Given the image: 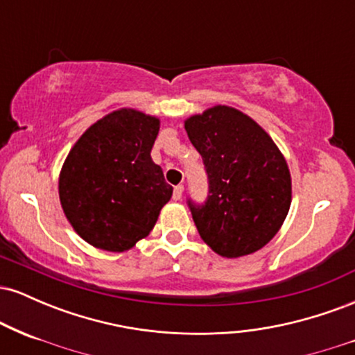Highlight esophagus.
Returning <instances> with one entry per match:
<instances>
[{
  "label": "esophagus",
  "instance_id": "34e87169",
  "mask_svg": "<svg viewBox=\"0 0 355 355\" xmlns=\"http://www.w3.org/2000/svg\"><path fill=\"white\" fill-rule=\"evenodd\" d=\"M183 195V185H177L173 189V200H180Z\"/></svg>",
  "mask_w": 355,
  "mask_h": 355
}]
</instances>
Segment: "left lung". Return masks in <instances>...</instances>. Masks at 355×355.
I'll return each mask as SVG.
<instances>
[{
  "mask_svg": "<svg viewBox=\"0 0 355 355\" xmlns=\"http://www.w3.org/2000/svg\"><path fill=\"white\" fill-rule=\"evenodd\" d=\"M185 130L209 177L205 203L189 200L202 240L227 259L260 250L291 209L284 155L257 121L225 105L187 118Z\"/></svg>",
  "mask_w": 355,
  "mask_h": 355,
  "instance_id": "8db88e82",
  "label": "left lung"
}]
</instances>
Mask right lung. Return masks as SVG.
Returning <instances> with one entry per match:
<instances>
[{
  "label": "right lung",
  "mask_w": 355,
  "mask_h": 355,
  "mask_svg": "<svg viewBox=\"0 0 355 355\" xmlns=\"http://www.w3.org/2000/svg\"><path fill=\"white\" fill-rule=\"evenodd\" d=\"M158 130L157 116L121 108L73 145L60 172V202L89 245L125 252L152 232L173 191L150 157Z\"/></svg>",
  "instance_id": "right-lung-1"
}]
</instances>
